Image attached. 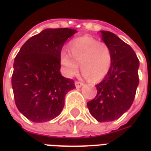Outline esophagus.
<instances>
[{
  "mask_svg": "<svg viewBox=\"0 0 151 151\" xmlns=\"http://www.w3.org/2000/svg\"><path fill=\"white\" fill-rule=\"evenodd\" d=\"M75 85H76V88H81L82 85H83V84L81 83V82H79V81H76L75 82Z\"/></svg>",
  "mask_w": 151,
  "mask_h": 151,
  "instance_id": "1",
  "label": "esophagus"
}]
</instances>
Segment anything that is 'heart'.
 Masks as SVG:
<instances>
[{"label": "heart", "mask_w": 151, "mask_h": 151, "mask_svg": "<svg viewBox=\"0 0 151 151\" xmlns=\"http://www.w3.org/2000/svg\"><path fill=\"white\" fill-rule=\"evenodd\" d=\"M69 52H62L61 64L68 77L77 73L79 64L85 77L92 81L103 79L111 65L112 57L110 47L92 37H82L70 44Z\"/></svg>", "instance_id": "1"}]
</instances>
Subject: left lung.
Instances as JSON below:
<instances>
[{
    "instance_id": "8db88e82",
    "label": "left lung",
    "mask_w": 151,
    "mask_h": 151,
    "mask_svg": "<svg viewBox=\"0 0 151 151\" xmlns=\"http://www.w3.org/2000/svg\"><path fill=\"white\" fill-rule=\"evenodd\" d=\"M110 47L111 65L104 79L96 85L98 93L87 103L98 122L115 120L131 107L139 84V60L134 50L114 33L100 31Z\"/></svg>"
}]
</instances>
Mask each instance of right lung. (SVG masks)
Wrapping results in <instances>:
<instances>
[{"label": "right lung", "instance_id": "obj_1", "mask_svg": "<svg viewBox=\"0 0 151 151\" xmlns=\"http://www.w3.org/2000/svg\"><path fill=\"white\" fill-rule=\"evenodd\" d=\"M71 28H47L27 40L14 62L12 88L17 108L35 123L60 115L65 95L76 88L73 80L60 72L61 51Z\"/></svg>", "mask_w": 151, "mask_h": 151}]
</instances>
